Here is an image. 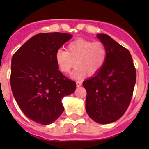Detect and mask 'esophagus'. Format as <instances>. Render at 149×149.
Listing matches in <instances>:
<instances>
[{
    "instance_id": "esophagus-1",
    "label": "esophagus",
    "mask_w": 149,
    "mask_h": 149,
    "mask_svg": "<svg viewBox=\"0 0 149 149\" xmlns=\"http://www.w3.org/2000/svg\"><path fill=\"white\" fill-rule=\"evenodd\" d=\"M76 85H77V87H79V86H81V85H82V82H81V81H77V82H76Z\"/></svg>"
}]
</instances>
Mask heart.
Wrapping results in <instances>:
<instances>
[{"mask_svg":"<svg viewBox=\"0 0 149 149\" xmlns=\"http://www.w3.org/2000/svg\"><path fill=\"white\" fill-rule=\"evenodd\" d=\"M108 51L101 42L78 39L67 45V51L59 49L55 59L60 70L69 73L77 64L73 77L81 78L86 73L94 75L100 72L106 63Z\"/></svg>","mask_w":149,"mask_h":149,"instance_id":"heart-1","label":"heart"}]
</instances>
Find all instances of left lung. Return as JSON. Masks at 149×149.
Wrapping results in <instances>:
<instances>
[{
    "mask_svg": "<svg viewBox=\"0 0 149 149\" xmlns=\"http://www.w3.org/2000/svg\"><path fill=\"white\" fill-rule=\"evenodd\" d=\"M106 45L108 56L99 72L83 82L86 90V110L100 124L116 122L124 115L131 103L136 72L127 48L107 34H98Z\"/></svg>",
    "mask_w": 149,
    "mask_h": 149,
    "instance_id": "8db88e82",
    "label": "left lung"
}]
</instances>
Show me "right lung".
Here are the masks:
<instances>
[{
	"label": "right lung",
	"instance_id": "add662e5",
	"mask_svg": "<svg viewBox=\"0 0 149 149\" xmlns=\"http://www.w3.org/2000/svg\"><path fill=\"white\" fill-rule=\"evenodd\" d=\"M63 33L33 36L12 57L10 84L24 114L42 125H49L63 113L62 99L74 92L76 83L59 70L56 52L72 38Z\"/></svg>",
	"mask_w": 149,
	"mask_h": 149
}]
</instances>
